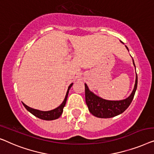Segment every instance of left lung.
Instances as JSON below:
<instances>
[{"label": "left lung", "instance_id": "obj_1", "mask_svg": "<svg viewBox=\"0 0 154 154\" xmlns=\"http://www.w3.org/2000/svg\"><path fill=\"white\" fill-rule=\"evenodd\" d=\"M121 42L123 43V42ZM128 50V48L125 46ZM134 66L135 67V63ZM137 86V75L136 73L135 84L133 91L131 96L127 98L121 100H107L103 99L95 95L94 93L88 89L87 85L85 84V98L86 103L88 106V110L93 115L98 118H111L123 113L129 105L135 96Z\"/></svg>", "mask_w": 154, "mask_h": 154}]
</instances>
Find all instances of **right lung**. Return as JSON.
I'll use <instances>...</instances> for the list:
<instances>
[{"instance_id":"add662e5","label":"right lung","mask_w":154,"mask_h":154,"mask_svg":"<svg viewBox=\"0 0 154 154\" xmlns=\"http://www.w3.org/2000/svg\"><path fill=\"white\" fill-rule=\"evenodd\" d=\"M73 83L70 84V86H68V91L66 93V97H65L64 100L63 101V103H61V105L60 106H58V107H56V109L50 110V111H40V110H38L35 109H33V108L29 107L26 105H25L24 103H23V106H24L26 109L29 112H31L32 114H33L35 116L38 117L40 119L42 120H46V121H51V120H54L56 119L59 118L60 115H61L63 113V107H65L66 103V100L67 98H68V93H69V90L71 88V86H72Z\"/></svg>"}]
</instances>
